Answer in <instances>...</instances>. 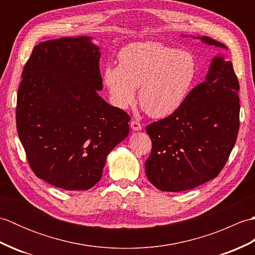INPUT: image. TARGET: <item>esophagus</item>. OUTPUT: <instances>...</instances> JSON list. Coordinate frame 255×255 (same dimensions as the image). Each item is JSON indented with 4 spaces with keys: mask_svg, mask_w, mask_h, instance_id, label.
Here are the masks:
<instances>
[{
    "mask_svg": "<svg viewBox=\"0 0 255 255\" xmlns=\"http://www.w3.org/2000/svg\"><path fill=\"white\" fill-rule=\"evenodd\" d=\"M130 127H131L132 130H134V131H139V130H141V129H142L141 124H140V123L137 122V121H132V122L130 123Z\"/></svg>",
    "mask_w": 255,
    "mask_h": 255,
    "instance_id": "34e87169",
    "label": "esophagus"
}]
</instances>
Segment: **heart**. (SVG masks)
<instances>
[{"mask_svg": "<svg viewBox=\"0 0 255 255\" xmlns=\"http://www.w3.org/2000/svg\"><path fill=\"white\" fill-rule=\"evenodd\" d=\"M197 77L191 52L158 41H141L124 47L118 67L107 66L104 82L113 104L127 108L136 99L151 117L173 115L186 101Z\"/></svg>", "mask_w": 255, "mask_h": 255, "instance_id": "obj_1", "label": "heart"}]
</instances>
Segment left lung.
Instances as JSON below:
<instances>
[{
  "label": "left lung",
  "instance_id": "1",
  "mask_svg": "<svg viewBox=\"0 0 255 255\" xmlns=\"http://www.w3.org/2000/svg\"><path fill=\"white\" fill-rule=\"evenodd\" d=\"M227 49L213 38L195 37ZM239 82L231 61L216 56L203 83L173 115L145 128L152 151L145 175L163 192H182L213 180L223 170L239 131Z\"/></svg>",
  "mask_w": 255,
  "mask_h": 255
}]
</instances>
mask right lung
<instances>
[{"label":"right lung","mask_w":255,"mask_h":255,"mask_svg":"<svg viewBox=\"0 0 255 255\" xmlns=\"http://www.w3.org/2000/svg\"><path fill=\"white\" fill-rule=\"evenodd\" d=\"M100 47L88 36L34 47L17 92L16 126L37 177L67 191L101 180L108 153L129 133L128 114L99 95Z\"/></svg>","instance_id":"obj_1"}]
</instances>
